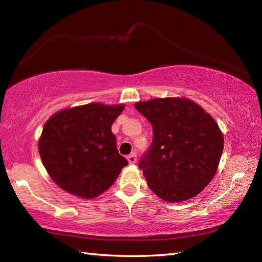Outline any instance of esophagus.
<instances>
[{"instance_id": "obj_1", "label": "esophagus", "mask_w": 262, "mask_h": 262, "mask_svg": "<svg viewBox=\"0 0 262 262\" xmlns=\"http://www.w3.org/2000/svg\"><path fill=\"white\" fill-rule=\"evenodd\" d=\"M127 159H128V162H129V164L136 163V154L133 152V154H130V155H128Z\"/></svg>"}]
</instances>
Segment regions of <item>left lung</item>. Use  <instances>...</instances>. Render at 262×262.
Returning <instances> with one entry per match:
<instances>
[{
  "label": "left lung",
  "mask_w": 262,
  "mask_h": 262,
  "mask_svg": "<svg viewBox=\"0 0 262 262\" xmlns=\"http://www.w3.org/2000/svg\"><path fill=\"white\" fill-rule=\"evenodd\" d=\"M135 108L152 126V143L139 163L150 189L167 202L195 196L210 183L223 152L216 121L187 98H156Z\"/></svg>",
  "instance_id": "8db88e82"
}]
</instances>
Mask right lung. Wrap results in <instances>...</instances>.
I'll return each mask as SVG.
<instances>
[{"label":"right lung","mask_w":262,"mask_h":262,"mask_svg":"<svg viewBox=\"0 0 262 262\" xmlns=\"http://www.w3.org/2000/svg\"><path fill=\"white\" fill-rule=\"evenodd\" d=\"M123 105L91 103L55 113L46 121L39 154L54 183L92 199L110 188L128 162L119 155L112 123Z\"/></svg>","instance_id":"add662e5"}]
</instances>
